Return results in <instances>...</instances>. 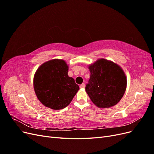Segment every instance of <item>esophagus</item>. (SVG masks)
Instances as JSON below:
<instances>
[{
	"label": "esophagus",
	"mask_w": 154,
	"mask_h": 154,
	"mask_svg": "<svg viewBox=\"0 0 154 154\" xmlns=\"http://www.w3.org/2000/svg\"><path fill=\"white\" fill-rule=\"evenodd\" d=\"M85 84H84V83H82V85H80V88H85Z\"/></svg>",
	"instance_id": "esophagus-1"
}]
</instances>
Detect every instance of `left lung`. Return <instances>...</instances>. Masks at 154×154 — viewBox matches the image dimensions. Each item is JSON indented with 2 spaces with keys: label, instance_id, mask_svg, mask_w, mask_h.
<instances>
[{
  "label": "left lung",
  "instance_id": "1",
  "mask_svg": "<svg viewBox=\"0 0 154 154\" xmlns=\"http://www.w3.org/2000/svg\"><path fill=\"white\" fill-rule=\"evenodd\" d=\"M91 77L85 91L99 108H110L123 97L127 88V76L119 65L104 58L88 65Z\"/></svg>",
  "mask_w": 154,
  "mask_h": 154
}]
</instances>
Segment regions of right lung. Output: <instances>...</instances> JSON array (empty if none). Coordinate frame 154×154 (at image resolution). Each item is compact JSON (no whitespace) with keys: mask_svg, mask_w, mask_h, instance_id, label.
<instances>
[{"mask_svg":"<svg viewBox=\"0 0 154 154\" xmlns=\"http://www.w3.org/2000/svg\"><path fill=\"white\" fill-rule=\"evenodd\" d=\"M69 66L63 60L53 59L42 64L33 78L37 98L45 106L60 110L68 106L80 87L68 76Z\"/></svg>","mask_w":154,"mask_h":154,"instance_id":"right-lung-1","label":"right lung"}]
</instances>
